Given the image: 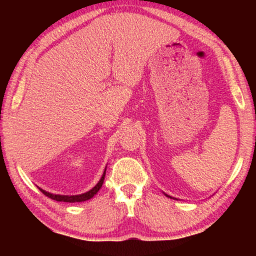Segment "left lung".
<instances>
[{
    "instance_id": "left-lung-1",
    "label": "left lung",
    "mask_w": 256,
    "mask_h": 256,
    "mask_svg": "<svg viewBox=\"0 0 256 256\" xmlns=\"http://www.w3.org/2000/svg\"><path fill=\"white\" fill-rule=\"evenodd\" d=\"M165 196H166V197H168V198H172V197H170V196H168V194H165Z\"/></svg>"
}]
</instances>
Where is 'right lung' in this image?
Returning <instances> with one entry per match:
<instances>
[{"mask_svg": "<svg viewBox=\"0 0 256 256\" xmlns=\"http://www.w3.org/2000/svg\"><path fill=\"white\" fill-rule=\"evenodd\" d=\"M106 170V167L104 172H103V175H102L101 179L99 180V182H98L94 188L90 189L89 192H84V194H74V196H64V194H50V192H45V190H42V189H40V192H42V194H44L45 196H47L48 198H50V199H52V200L64 201V202H82V201L91 199L98 192H99L100 188L102 187L103 182H104Z\"/></svg>", "mask_w": 256, "mask_h": 256, "instance_id": "1", "label": "right lung"}]
</instances>
